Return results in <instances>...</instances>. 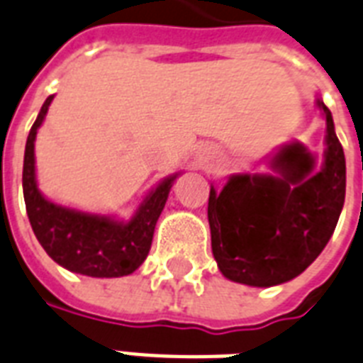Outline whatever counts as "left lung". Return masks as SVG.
Here are the masks:
<instances>
[{
    "mask_svg": "<svg viewBox=\"0 0 363 363\" xmlns=\"http://www.w3.org/2000/svg\"><path fill=\"white\" fill-rule=\"evenodd\" d=\"M325 119L324 162L299 142L282 145L269 161L272 174H235L210 189L212 254L233 282L269 288L299 277L325 248L345 204L347 164L331 111Z\"/></svg>",
    "mask_w": 363,
    "mask_h": 363,
    "instance_id": "obj_1",
    "label": "left lung"
}]
</instances>
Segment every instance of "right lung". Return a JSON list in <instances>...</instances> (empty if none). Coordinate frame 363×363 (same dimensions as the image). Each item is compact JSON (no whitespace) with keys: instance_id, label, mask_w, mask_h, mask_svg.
<instances>
[{"instance_id":"1","label":"right lung","mask_w":363,"mask_h":363,"mask_svg":"<svg viewBox=\"0 0 363 363\" xmlns=\"http://www.w3.org/2000/svg\"><path fill=\"white\" fill-rule=\"evenodd\" d=\"M52 98H47L41 106L38 119L28 134L24 151L22 189L33 233L50 259L67 271L94 278L126 277L136 271L150 254L157 220L178 174L168 176L155 189H151L128 221L81 212L45 199L35 179L33 150L39 126L43 125Z\"/></svg>"}]
</instances>
